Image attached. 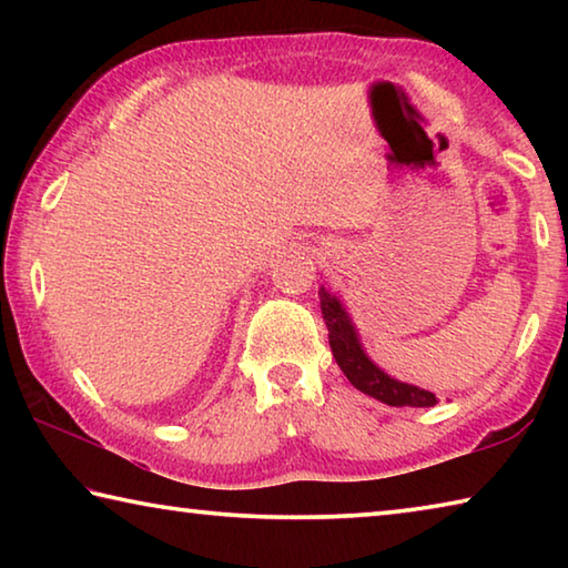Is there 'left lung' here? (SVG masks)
<instances>
[{
  "instance_id": "obj_1",
  "label": "left lung",
  "mask_w": 568,
  "mask_h": 568,
  "mask_svg": "<svg viewBox=\"0 0 568 568\" xmlns=\"http://www.w3.org/2000/svg\"><path fill=\"white\" fill-rule=\"evenodd\" d=\"M318 295H321L323 321L328 325L333 358L341 365L345 378H348L355 388L368 393L371 398L388 403V406H413V408L436 406L438 400L430 390L408 386V383H400L396 378H390L388 373H383L378 365L365 355L363 345L358 341V333H355L348 313H345V307L338 297L331 295L325 287H321Z\"/></svg>"
}]
</instances>
